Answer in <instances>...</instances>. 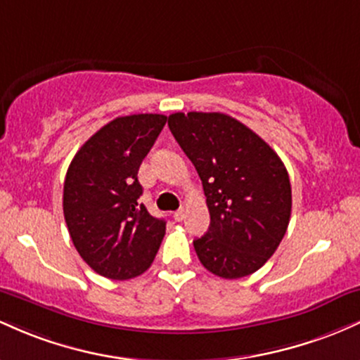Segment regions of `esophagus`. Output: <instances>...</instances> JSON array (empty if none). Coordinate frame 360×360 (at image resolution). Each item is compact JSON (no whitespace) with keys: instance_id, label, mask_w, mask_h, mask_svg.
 Instances as JSON below:
<instances>
[{"instance_id":"34e87169","label":"esophagus","mask_w":360,"mask_h":360,"mask_svg":"<svg viewBox=\"0 0 360 360\" xmlns=\"http://www.w3.org/2000/svg\"><path fill=\"white\" fill-rule=\"evenodd\" d=\"M172 217H174L176 221H183L184 218H186V210L184 208H179V210H177V212H174V214H172Z\"/></svg>"}]
</instances>
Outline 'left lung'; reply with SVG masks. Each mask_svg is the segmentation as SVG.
Instances as JSON below:
<instances>
[{
    "label": "left lung",
    "mask_w": 360,
    "mask_h": 360,
    "mask_svg": "<svg viewBox=\"0 0 360 360\" xmlns=\"http://www.w3.org/2000/svg\"><path fill=\"white\" fill-rule=\"evenodd\" d=\"M203 183L210 229L193 242L201 264L225 279L269 260L291 217L283 160L249 127L225 113H172L167 122Z\"/></svg>",
    "instance_id": "1"
}]
</instances>
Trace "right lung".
Instances as JSON below:
<instances>
[{
    "label": "right lung",
    "instance_id": "1",
    "mask_svg": "<svg viewBox=\"0 0 360 360\" xmlns=\"http://www.w3.org/2000/svg\"><path fill=\"white\" fill-rule=\"evenodd\" d=\"M167 117H118L84 142L64 181V218L86 264L108 279L146 272L166 235V221L139 201V167Z\"/></svg>",
    "mask_w": 360,
    "mask_h": 360
}]
</instances>
